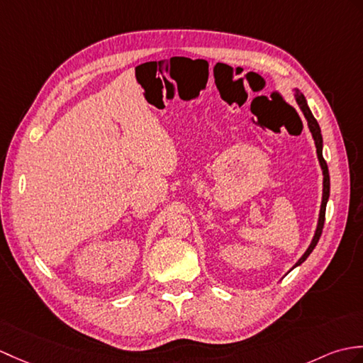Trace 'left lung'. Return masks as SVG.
<instances>
[{
	"mask_svg": "<svg viewBox=\"0 0 363 363\" xmlns=\"http://www.w3.org/2000/svg\"><path fill=\"white\" fill-rule=\"evenodd\" d=\"M296 100H297V104H298L300 109L303 111V114H305V117H306L309 131H311V134H313L314 142H315L317 157H318L320 167H322V172H323V196H322V207H320V215H318V223H317V229H315V233H314V238H313V241H311L309 247L306 249L305 254L301 255V258L297 261L296 266H294V267L300 266V264L303 263V261H305V259L311 255V252L314 250V247L317 246V242H318L320 237H322V230H323V224H325L326 202H328V198H330V172H328V165H326L325 159H323V139H322V131H320V126H318V123H317V121H315V117L313 116V113H311V109H309V106H308V102H306L305 96H303L298 89H296ZM294 267H292V269H294Z\"/></svg>",
	"mask_w": 363,
	"mask_h": 363,
	"instance_id": "obj_1",
	"label": "left lung"
}]
</instances>
